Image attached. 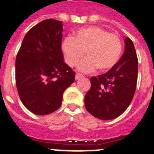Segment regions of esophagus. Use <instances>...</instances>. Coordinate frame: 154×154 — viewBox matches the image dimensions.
<instances>
[{"label": "esophagus", "instance_id": "1", "mask_svg": "<svg viewBox=\"0 0 154 154\" xmlns=\"http://www.w3.org/2000/svg\"><path fill=\"white\" fill-rule=\"evenodd\" d=\"M82 77H83V75H82V74H80V73H76L75 74V79L76 80L82 78Z\"/></svg>", "mask_w": 154, "mask_h": 154}]
</instances>
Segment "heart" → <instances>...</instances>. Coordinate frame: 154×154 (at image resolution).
I'll use <instances>...</instances> for the list:
<instances>
[{
  "mask_svg": "<svg viewBox=\"0 0 154 154\" xmlns=\"http://www.w3.org/2000/svg\"><path fill=\"white\" fill-rule=\"evenodd\" d=\"M65 62L74 67L85 55L86 58L79 64V70L91 72L95 69L108 72L115 66L123 51V43L117 35L109 33L99 26L79 29L73 38L67 37L62 45Z\"/></svg>",
  "mask_w": 154,
  "mask_h": 154,
  "instance_id": "obj_1",
  "label": "heart"
}]
</instances>
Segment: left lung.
I'll list each match as a JSON object with an SVG mask.
<instances>
[{"label":"left lung","instance_id":"1","mask_svg":"<svg viewBox=\"0 0 154 154\" xmlns=\"http://www.w3.org/2000/svg\"><path fill=\"white\" fill-rule=\"evenodd\" d=\"M124 53L106 73L92 77L85 96L87 111L99 119L118 117L130 106L137 88L138 59L134 45L125 38Z\"/></svg>","mask_w":154,"mask_h":154}]
</instances>
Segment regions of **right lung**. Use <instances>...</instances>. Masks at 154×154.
<instances>
[{"instance_id":"obj_1","label":"right lung","mask_w":154,"mask_h":154,"mask_svg":"<svg viewBox=\"0 0 154 154\" xmlns=\"http://www.w3.org/2000/svg\"><path fill=\"white\" fill-rule=\"evenodd\" d=\"M62 21L47 19L24 36L15 62V80L24 106L44 116L60 107L65 90L75 73L64 62Z\"/></svg>"}]
</instances>
